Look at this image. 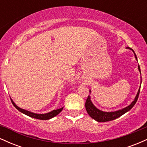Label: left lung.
<instances>
[{"mask_svg":"<svg viewBox=\"0 0 147 147\" xmlns=\"http://www.w3.org/2000/svg\"><path fill=\"white\" fill-rule=\"evenodd\" d=\"M127 48L132 50V49L129 48V47H127ZM133 52H134L135 54V57H136V59L138 60L137 56H136V53H135L134 51H133ZM138 69H139L140 72H141L140 65L138 66ZM140 91V88L139 90H138L137 95H136V98H135V100L133 101V102L131 103L129 106L124 108V109H122V110L115 111V112H104V111L99 110V109H97V108L92 104V103L90 100V97L89 95L88 97H87L86 101V104H85L86 109L87 113H88L89 115H90L92 119H95L96 121H97V122H109V121L113 120V119H116V118H118L119 117H120V116H122V115L126 113V112H128V111H130L131 109H132L133 106H134L135 104H136V103L137 102L138 97H139Z\"/></svg>","mask_w":147,"mask_h":147,"instance_id":"8db88e82","label":"left lung"}]
</instances>
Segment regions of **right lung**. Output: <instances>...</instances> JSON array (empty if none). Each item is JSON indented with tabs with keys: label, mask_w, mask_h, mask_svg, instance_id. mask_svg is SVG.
<instances>
[{
	"label": "right lung",
	"mask_w": 147,
	"mask_h": 147,
	"mask_svg": "<svg viewBox=\"0 0 147 147\" xmlns=\"http://www.w3.org/2000/svg\"><path fill=\"white\" fill-rule=\"evenodd\" d=\"M11 103H12L13 105L14 106V107L16 108L17 110L19 111L20 112L23 113L27 115L30 116V117H31L36 118V119H42V120H46V119H51V118L54 117L55 116L57 115L61 111L63 110V108H61V109H57V110H54V111H51V112L48 113H45V114H36V113H34L30 112V111L24 110V109H21V108L18 107V106L14 104V102H13L11 99Z\"/></svg>",
	"instance_id": "1"
}]
</instances>
